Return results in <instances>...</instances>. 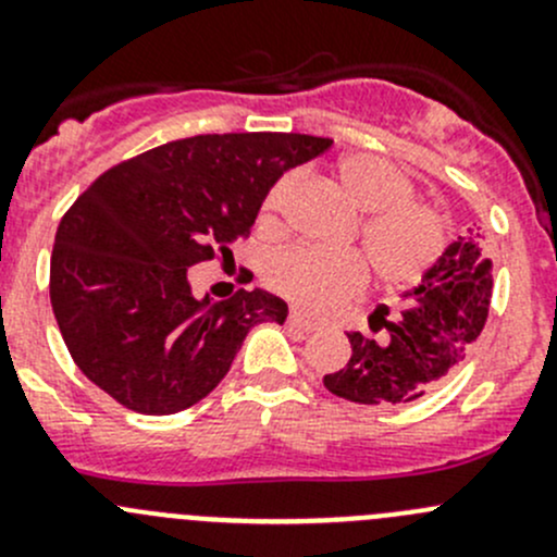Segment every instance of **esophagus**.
<instances>
[{
    "label": "esophagus",
    "instance_id": "obj_1",
    "mask_svg": "<svg viewBox=\"0 0 557 557\" xmlns=\"http://www.w3.org/2000/svg\"><path fill=\"white\" fill-rule=\"evenodd\" d=\"M288 325H290V329L305 331V334H310V331H318V323H312L310 318H305V314L296 312V310L288 314Z\"/></svg>",
    "mask_w": 557,
    "mask_h": 557
}]
</instances>
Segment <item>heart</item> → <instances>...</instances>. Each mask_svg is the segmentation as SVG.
Returning a JSON list of instances; mask_svg holds the SVG:
<instances>
[{
	"mask_svg": "<svg viewBox=\"0 0 557 557\" xmlns=\"http://www.w3.org/2000/svg\"><path fill=\"white\" fill-rule=\"evenodd\" d=\"M334 174L347 199L367 212L361 243L377 283L387 288L418 283L445 247V215L431 205L409 199L412 180L383 156H342ZM294 188L296 174H285L272 185L263 199V221H277ZM367 261L356 252L296 245L269 261L267 280L285 299L310 312H325L352 299L367 285Z\"/></svg>",
	"mask_w": 557,
	"mask_h": 557,
	"instance_id": "obj_1",
	"label": "heart"
}]
</instances>
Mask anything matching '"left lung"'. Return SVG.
I'll return each instance as SVG.
<instances>
[{"instance_id": "1", "label": "left lung", "mask_w": 557, "mask_h": 557, "mask_svg": "<svg viewBox=\"0 0 557 557\" xmlns=\"http://www.w3.org/2000/svg\"><path fill=\"white\" fill-rule=\"evenodd\" d=\"M493 261L480 228H466L431 263L396 320H385L387 307L369 314L377 336L350 331V358L339 372L323 377L334 396L372 407L409 404L429 393L485 329L491 307Z\"/></svg>"}]
</instances>
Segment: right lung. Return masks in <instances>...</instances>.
<instances>
[{"label": "right lung", "instance_id": "1", "mask_svg": "<svg viewBox=\"0 0 557 557\" xmlns=\"http://www.w3.org/2000/svg\"><path fill=\"white\" fill-rule=\"evenodd\" d=\"M310 134H199L107 170L61 218L50 305L77 369L126 409L174 414L215 391L247 331L285 323L269 290L196 299L188 269L247 237L272 185L318 159Z\"/></svg>", "mask_w": 557, "mask_h": 557}]
</instances>
